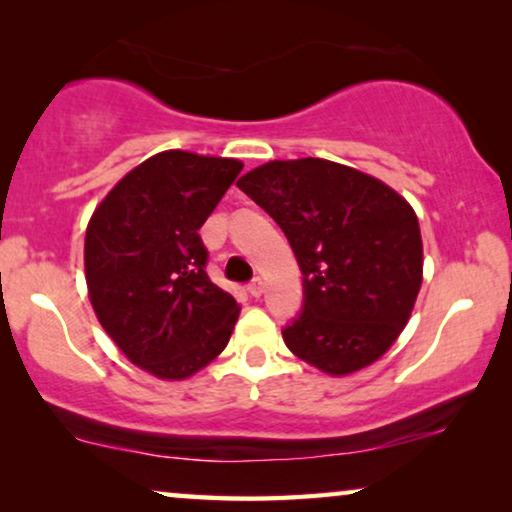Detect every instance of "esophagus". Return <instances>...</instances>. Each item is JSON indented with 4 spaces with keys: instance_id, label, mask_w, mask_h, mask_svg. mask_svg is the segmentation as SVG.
I'll return each mask as SVG.
<instances>
[{
    "instance_id": "esophagus-1",
    "label": "esophagus",
    "mask_w": 512,
    "mask_h": 512,
    "mask_svg": "<svg viewBox=\"0 0 512 512\" xmlns=\"http://www.w3.org/2000/svg\"><path fill=\"white\" fill-rule=\"evenodd\" d=\"M249 293H251V296H254V298H261V296H263V293H265V282H263L261 277H256L254 282L249 284Z\"/></svg>"
}]
</instances>
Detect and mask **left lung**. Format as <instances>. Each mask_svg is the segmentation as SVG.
I'll return each instance as SVG.
<instances>
[{"mask_svg": "<svg viewBox=\"0 0 512 512\" xmlns=\"http://www.w3.org/2000/svg\"><path fill=\"white\" fill-rule=\"evenodd\" d=\"M237 186L279 223L303 272L305 305L284 328L286 347L333 377L382 359L410 321L424 279L410 202L324 158L270 160Z\"/></svg>", "mask_w": 512, "mask_h": 512, "instance_id": "obj_1", "label": "left lung"}]
</instances>
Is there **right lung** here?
<instances>
[{
	"mask_svg": "<svg viewBox=\"0 0 512 512\" xmlns=\"http://www.w3.org/2000/svg\"><path fill=\"white\" fill-rule=\"evenodd\" d=\"M242 165L160 151L125 174L88 221L83 265L97 321L158 380L195 375L233 335L240 305L209 279L198 230Z\"/></svg>",
	"mask_w": 512,
	"mask_h": 512,
	"instance_id": "1",
	"label": "right lung"
}]
</instances>
